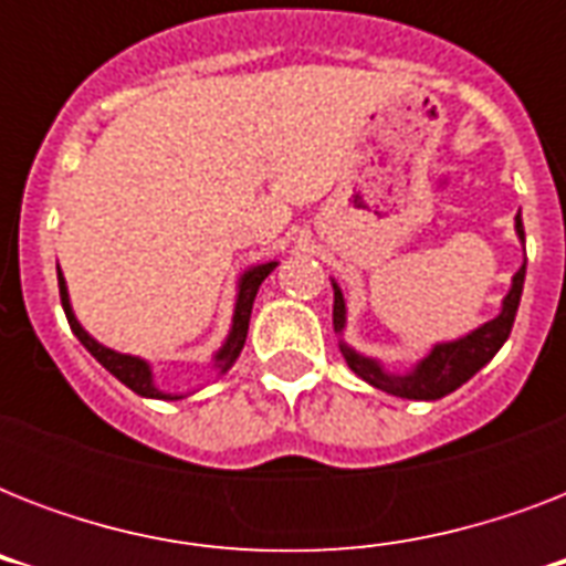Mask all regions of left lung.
<instances>
[{
    "instance_id": "1",
    "label": "left lung",
    "mask_w": 566,
    "mask_h": 566,
    "mask_svg": "<svg viewBox=\"0 0 566 566\" xmlns=\"http://www.w3.org/2000/svg\"><path fill=\"white\" fill-rule=\"evenodd\" d=\"M514 231H517L520 243H526V231H523V220L520 213L514 217ZM526 252V249H523ZM523 282H526V261L520 266L514 279H511V287L502 300L500 314L493 319H488L484 326L467 332L464 337H455V340H440L429 349L426 358L413 364L411 370L405 373H390L385 364L370 355L358 353L355 346H349L344 340L346 332V300L344 291L337 287V282L332 279V287H335V311H332V319H335V332L340 335V353H344L349 370L358 378H364L367 385L378 387L390 396H399V399H426V402H434L440 396L452 394L458 387L470 381L475 373L482 370L484 364L491 361L493 355L500 353L502 344L509 340L511 326H514V317H517L520 296H523Z\"/></svg>"
}]
</instances>
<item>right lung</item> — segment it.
<instances>
[{
  "instance_id": "obj_1",
  "label": "right lung",
  "mask_w": 566,
  "mask_h": 566,
  "mask_svg": "<svg viewBox=\"0 0 566 566\" xmlns=\"http://www.w3.org/2000/svg\"><path fill=\"white\" fill-rule=\"evenodd\" d=\"M279 261H264V264H255L243 270L238 279V296H234V314H231V328L222 346L213 353L211 364L213 370L220 373H229L231 364L240 358V349L247 344V332H249V317H252V302H255V293L261 287L266 275L273 273ZM57 287H61V305H64V314H66V323L73 328V335L82 340V346L87 353L96 358V361L111 373V376H117L119 381L126 387H132L137 396H146V399H185V394H167L161 387L155 385V373H153V364L140 358V355H128V353H117V349H111V346L99 344L96 337L87 332V328L78 323L75 317L73 305H70V291H66V279L61 273V266H57Z\"/></svg>"
}]
</instances>
